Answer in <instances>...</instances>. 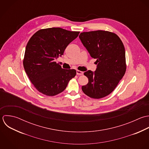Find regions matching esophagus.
Instances as JSON below:
<instances>
[{
	"label": "esophagus",
	"mask_w": 149,
	"mask_h": 149,
	"mask_svg": "<svg viewBox=\"0 0 149 149\" xmlns=\"http://www.w3.org/2000/svg\"><path fill=\"white\" fill-rule=\"evenodd\" d=\"M76 73H77V75H79V76L83 74V72H81V71H80V70H76Z\"/></svg>",
	"instance_id": "obj_1"
}]
</instances>
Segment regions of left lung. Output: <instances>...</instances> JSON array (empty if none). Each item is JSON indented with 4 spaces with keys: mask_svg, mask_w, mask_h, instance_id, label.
Returning a JSON list of instances; mask_svg holds the SVG:
<instances>
[{
    "mask_svg": "<svg viewBox=\"0 0 149 149\" xmlns=\"http://www.w3.org/2000/svg\"><path fill=\"white\" fill-rule=\"evenodd\" d=\"M79 38L91 56L97 59V65L94 72H84L88 83L82 86V91L91 98L105 97L113 91L125 74L124 45L116 33L105 31L82 32Z\"/></svg>",
    "mask_w": 149,
    "mask_h": 149,
    "instance_id": "1",
    "label": "left lung"
}]
</instances>
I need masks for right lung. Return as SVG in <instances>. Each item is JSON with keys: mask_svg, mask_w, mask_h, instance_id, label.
Instances as JSON below:
<instances>
[{"mask_svg": "<svg viewBox=\"0 0 149 149\" xmlns=\"http://www.w3.org/2000/svg\"><path fill=\"white\" fill-rule=\"evenodd\" d=\"M80 32L61 28L37 31L26 46L23 65L31 83L40 93L54 96L66 88L76 74L74 69H64L55 59L63 54L66 47Z\"/></svg>", "mask_w": 149, "mask_h": 149, "instance_id": "add662e5", "label": "right lung"}]
</instances>
